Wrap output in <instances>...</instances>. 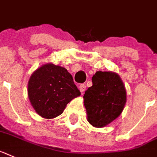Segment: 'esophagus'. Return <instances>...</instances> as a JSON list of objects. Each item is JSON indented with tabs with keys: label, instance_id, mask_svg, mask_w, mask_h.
<instances>
[{
	"label": "esophagus",
	"instance_id": "34e87169",
	"mask_svg": "<svg viewBox=\"0 0 157 157\" xmlns=\"http://www.w3.org/2000/svg\"><path fill=\"white\" fill-rule=\"evenodd\" d=\"M78 88H79V90L81 91V93H83L86 90V85L85 84H80Z\"/></svg>",
	"mask_w": 157,
	"mask_h": 157
}]
</instances>
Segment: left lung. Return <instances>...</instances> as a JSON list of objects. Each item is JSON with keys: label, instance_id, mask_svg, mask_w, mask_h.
Wrapping results in <instances>:
<instances>
[{"label": "left lung", "instance_id": "8db88e82", "mask_svg": "<svg viewBox=\"0 0 157 157\" xmlns=\"http://www.w3.org/2000/svg\"><path fill=\"white\" fill-rule=\"evenodd\" d=\"M92 86L83 95L87 121L93 127L103 128L122 113L127 102L125 86L113 71H97Z\"/></svg>", "mask_w": 157, "mask_h": 157}]
</instances>
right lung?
<instances>
[{
    "instance_id": "add662e5",
    "label": "right lung",
    "mask_w": 157,
    "mask_h": 157,
    "mask_svg": "<svg viewBox=\"0 0 157 157\" xmlns=\"http://www.w3.org/2000/svg\"><path fill=\"white\" fill-rule=\"evenodd\" d=\"M81 93L64 67L46 63L31 75L28 97L34 111L45 119L60 116L67 103Z\"/></svg>"
}]
</instances>
